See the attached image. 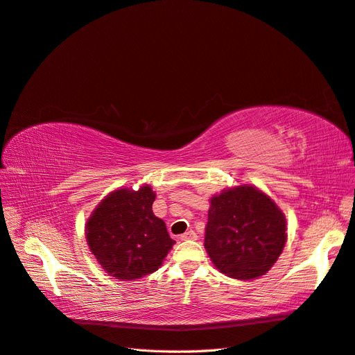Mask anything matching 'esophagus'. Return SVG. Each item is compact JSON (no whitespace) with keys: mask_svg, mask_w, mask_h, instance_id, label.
Listing matches in <instances>:
<instances>
[{"mask_svg":"<svg viewBox=\"0 0 355 355\" xmlns=\"http://www.w3.org/2000/svg\"><path fill=\"white\" fill-rule=\"evenodd\" d=\"M180 239H181V241H196V239H198V235L195 234L193 230H189V232H186L184 235H181Z\"/></svg>","mask_w":355,"mask_h":355,"instance_id":"obj_1","label":"esophagus"}]
</instances>
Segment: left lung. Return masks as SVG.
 <instances>
[{
  "label": "left lung",
  "instance_id": "8db88e82",
  "mask_svg": "<svg viewBox=\"0 0 355 355\" xmlns=\"http://www.w3.org/2000/svg\"><path fill=\"white\" fill-rule=\"evenodd\" d=\"M286 242L284 212L256 186L227 187L209 199L204 245L225 275L242 281L265 275Z\"/></svg>",
  "mask_w": 355,
  "mask_h": 355
}]
</instances>
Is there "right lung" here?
Segmentation results:
<instances>
[{"instance_id": "obj_1", "label": "right lung", "mask_w": 355, "mask_h": 355, "mask_svg": "<svg viewBox=\"0 0 355 355\" xmlns=\"http://www.w3.org/2000/svg\"><path fill=\"white\" fill-rule=\"evenodd\" d=\"M155 199L150 184L138 190L120 187L90 212L86 242L101 268L114 279L135 281L153 273L175 244L165 221L151 209Z\"/></svg>"}]
</instances>
